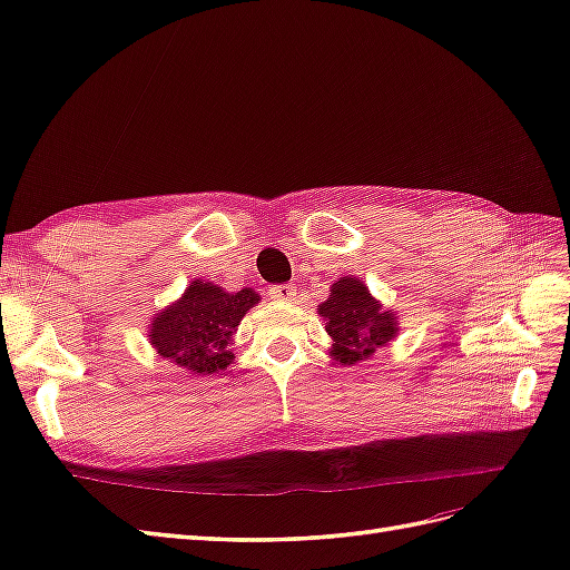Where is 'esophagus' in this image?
I'll use <instances>...</instances> for the list:
<instances>
[{
    "mask_svg": "<svg viewBox=\"0 0 570 570\" xmlns=\"http://www.w3.org/2000/svg\"><path fill=\"white\" fill-rule=\"evenodd\" d=\"M269 296H272L274 301L288 303V301H294V298H296V288L291 286V284H279V286H272V288H269Z\"/></svg>",
    "mask_w": 570,
    "mask_h": 570,
    "instance_id": "1",
    "label": "esophagus"
}]
</instances>
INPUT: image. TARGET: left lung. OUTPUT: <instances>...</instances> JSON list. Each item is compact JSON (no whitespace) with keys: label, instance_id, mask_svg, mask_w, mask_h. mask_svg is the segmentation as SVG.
Returning a JSON list of instances; mask_svg holds the SVG:
<instances>
[{"label":"left lung","instance_id":"left-lung-1","mask_svg":"<svg viewBox=\"0 0 570 570\" xmlns=\"http://www.w3.org/2000/svg\"><path fill=\"white\" fill-rule=\"evenodd\" d=\"M317 315L333 340L330 356L342 366L366 362L401 333L399 313L374 298L360 276H340L317 306Z\"/></svg>","mask_w":570,"mask_h":570}]
</instances>
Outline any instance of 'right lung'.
Listing matches in <instances>:
<instances>
[{"mask_svg":"<svg viewBox=\"0 0 570 570\" xmlns=\"http://www.w3.org/2000/svg\"><path fill=\"white\" fill-rule=\"evenodd\" d=\"M259 303L255 288L225 291L214 282L194 279L184 294L150 317L153 350L184 368V374L210 376L233 364L230 345L237 325Z\"/></svg>","mask_w":570,"mask_h":570,"instance_id":"obj_1","label":"right lung"}]
</instances>
